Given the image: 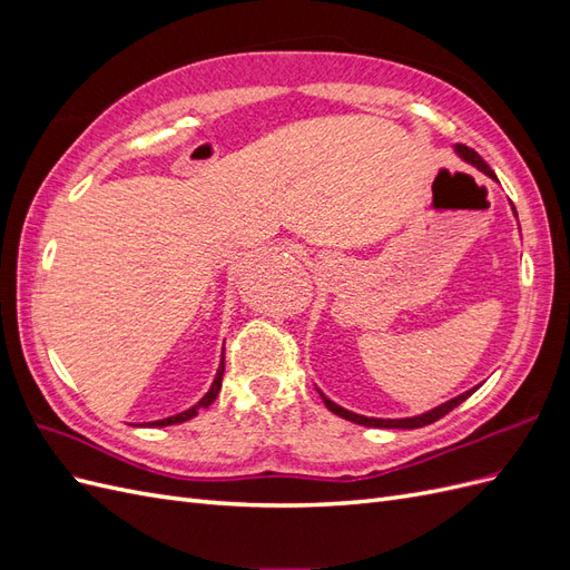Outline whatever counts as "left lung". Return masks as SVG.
Masks as SVG:
<instances>
[{
	"label": "left lung",
	"instance_id": "1",
	"mask_svg": "<svg viewBox=\"0 0 570 570\" xmlns=\"http://www.w3.org/2000/svg\"><path fill=\"white\" fill-rule=\"evenodd\" d=\"M454 151H456V157H461L463 161L473 164L478 170H482V174L490 176L494 183H499L497 176L490 170V166H488L485 161H482V157H480V154H478L475 149L465 147V145H454ZM511 209H513V216L519 218V214H515V206H513V204H511ZM478 387H480V385H478ZM478 387L465 390V392H461L459 396H454V400L444 402V404H440V406H435V409H430V411H423V413H419V416H409V419H373V416H361V413H354V411H350V409H344V406L335 404L333 400H327V396H325L321 390H318V394H321L323 404H325L327 409H331L333 413H337L340 419H347V421H352V423L366 425V428H404V430H411V428H423V425H430V423L440 421V419L446 416V413H450L452 409H456L461 402L469 400V396H471Z\"/></svg>",
	"mask_w": 570,
	"mask_h": 570
}]
</instances>
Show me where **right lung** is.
Returning a JSON list of instances; mask_svg holds the SVG:
<instances>
[{
  "label": "right lung",
  "instance_id": "obj_1",
  "mask_svg": "<svg viewBox=\"0 0 570 570\" xmlns=\"http://www.w3.org/2000/svg\"><path fill=\"white\" fill-rule=\"evenodd\" d=\"M223 371H226V354H220V364H218V371H216V375H214V383H212L209 392H206L195 406H189V409L176 413V416H168V419H161V421H149V423H140V425H142V428H166V425H176V423H185V421H189V419H195L202 409H206V406H209V404L216 400V394L220 392Z\"/></svg>",
  "mask_w": 570,
  "mask_h": 570
}]
</instances>
